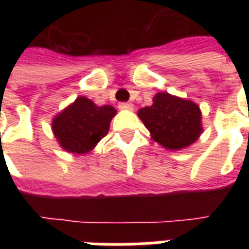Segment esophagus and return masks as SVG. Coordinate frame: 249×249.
Listing matches in <instances>:
<instances>
[{"mask_svg": "<svg viewBox=\"0 0 249 249\" xmlns=\"http://www.w3.org/2000/svg\"><path fill=\"white\" fill-rule=\"evenodd\" d=\"M119 108L120 109H133V105L129 102H120L119 103Z\"/></svg>", "mask_w": 249, "mask_h": 249, "instance_id": "34e87169", "label": "esophagus"}]
</instances>
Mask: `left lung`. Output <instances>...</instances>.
<instances>
[{
  "label": "left lung",
  "instance_id": "obj_1",
  "mask_svg": "<svg viewBox=\"0 0 249 249\" xmlns=\"http://www.w3.org/2000/svg\"><path fill=\"white\" fill-rule=\"evenodd\" d=\"M154 141L169 150L187 147L201 133V113L191 101L158 93L152 106L138 111Z\"/></svg>",
  "mask_w": 249,
  "mask_h": 249
}]
</instances>
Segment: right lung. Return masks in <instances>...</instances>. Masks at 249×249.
<instances>
[{"label":"right lung","mask_w":249,"mask_h":249,"mask_svg":"<svg viewBox=\"0 0 249 249\" xmlns=\"http://www.w3.org/2000/svg\"><path fill=\"white\" fill-rule=\"evenodd\" d=\"M115 113L116 109L111 106L98 107L80 97L53 120V132L66 151L86 154L107 136Z\"/></svg>","instance_id":"1"}]
</instances>
